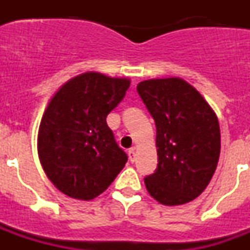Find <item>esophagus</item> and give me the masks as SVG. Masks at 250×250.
Returning <instances> with one entry per match:
<instances>
[{"mask_svg":"<svg viewBox=\"0 0 250 250\" xmlns=\"http://www.w3.org/2000/svg\"><path fill=\"white\" fill-rule=\"evenodd\" d=\"M127 154H129V159L131 163H134L135 161V147H130L129 151H127Z\"/></svg>","mask_w":250,"mask_h":250,"instance_id":"esophagus-1","label":"esophagus"}]
</instances>
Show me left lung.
<instances>
[{
    "instance_id": "obj_1",
    "label": "left lung",
    "mask_w": 250,
    "mask_h": 250,
    "mask_svg": "<svg viewBox=\"0 0 250 250\" xmlns=\"http://www.w3.org/2000/svg\"><path fill=\"white\" fill-rule=\"evenodd\" d=\"M136 90L156 126L158 167L145 176V187L164 205L191 202L218 165V119L202 95L178 77L143 81Z\"/></svg>"
}]
</instances>
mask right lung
I'll list each match as a JSON object with an SVG mask.
<instances>
[{
  "label": "right lung",
  "mask_w": 250,
  "mask_h": 250,
  "mask_svg": "<svg viewBox=\"0 0 250 250\" xmlns=\"http://www.w3.org/2000/svg\"><path fill=\"white\" fill-rule=\"evenodd\" d=\"M130 81L98 72L76 76L55 94L40 124V161L52 184L75 199L100 195L127 161L106 116Z\"/></svg>",
  "instance_id": "add662e5"
}]
</instances>
